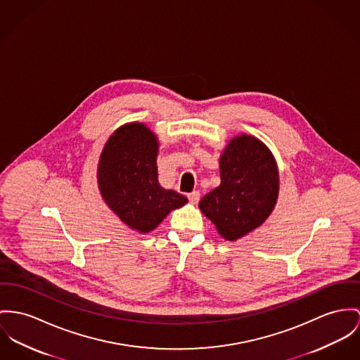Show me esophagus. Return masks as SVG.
<instances>
[{
	"label": "esophagus",
	"mask_w": 360,
	"mask_h": 360,
	"mask_svg": "<svg viewBox=\"0 0 360 360\" xmlns=\"http://www.w3.org/2000/svg\"><path fill=\"white\" fill-rule=\"evenodd\" d=\"M188 198H189V201H191V202H193V204L198 202V200H200V192L194 191L192 193L188 194Z\"/></svg>",
	"instance_id": "obj_1"
}]
</instances>
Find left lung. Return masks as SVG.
<instances>
[{"label": "left lung", "instance_id": "1", "mask_svg": "<svg viewBox=\"0 0 360 360\" xmlns=\"http://www.w3.org/2000/svg\"><path fill=\"white\" fill-rule=\"evenodd\" d=\"M221 185L198 207L219 234L234 241L259 227L277 201L278 169L267 146L250 136L230 141L221 153Z\"/></svg>", "mask_w": 360, "mask_h": 360}]
</instances>
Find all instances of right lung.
<instances>
[{"label": "right lung", "mask_w": 360, "mask_h": 360, "mask_svg": "<svg viewBox=\"0 0 360 360\" xmlns=\"http://www.w3.org/2000/svg\"><path fill=\"white\" fill-rule=\"evenodd\" d=\"M158 139L142 123L120 127L104 146L98 186L112 211L139 233H149L188 198L158 178Z\"/></svg>", "instance_id": "add662e5"}]
</instances>
